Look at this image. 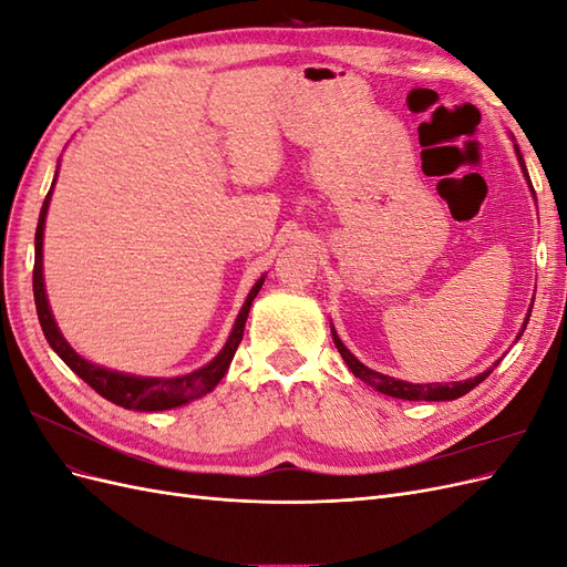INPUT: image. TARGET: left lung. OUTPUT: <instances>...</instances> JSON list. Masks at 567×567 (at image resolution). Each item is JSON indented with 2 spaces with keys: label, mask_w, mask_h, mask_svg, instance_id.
<instances>
[{
  "label": "left lung",
  "mask_w": 567,
  "mask_h": 567,
  "mask_svg": "<svg viewBox=\"0 0 567 567\" xmlns=\"http://www.w3.org/2000/svg\"><path fill=\"white\" fill-rule=\"evenodd\" d=\"M516 153H518V161H520V167H523V173H525V177H527V169H525V161H523V156H520V148L516 146ZM527 182H529V177H527ZM529 188H532V184H529ZM529 312H532V307H529ZM527 321L529 319H525V323H523V331H525V326H527ZM523 331L518 333V338L523 336ZM331 333H333V342H336V348H338V352H340V357L346 359V364L350 367V371L357 375V379H362L364 383H369V385H373L375 390L379 392H383V394H390V398H400V400H411V402H419V400H425V402H444V400H456V398H461V394H466L468 390H473L477 383H483L487 375L494 371V367L499 364L496 362L492 369H487V371H483V373H477L475 379H468V381H461V383H406V381H394V379H390V375H383V373H379V371H371L369 367H364L362 362H359V359L342 346L340 342V338L336 336V331L331 329ZM516 338V340H518Z\"/></svg>",
  "instance_id": "left-lung-1"
}]
</instances>
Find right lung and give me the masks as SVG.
<instances>
[{"label":"right lung","instance_id":"add662e5","mask_svg":"<svg viewBox=\"0 0 567 567\" xmlns=\"http://www.w3.org/2000/svg\"><path fill=\"white\" fill-rule=\"evenodd\" d=\"M51 200V192L44 198L40 221H38V231H35V267H32V293H35V307H38V317L40 326L44 331V338L54 352L63 359V362L71 367L80 379L87 383L92 390H96L101 398H106L109 402L125 406V409H136V411H163V409H173L182 406L186 402H192L196 398H203L205 392H210L221 379L231 364V359L236 354L238 342L244 340V329H246V319L250 312V305L257 296V290L262 288L260 279L252 290L248 293L241 312H238V319L234 323V331L227 340V346L221 348V352L213 359L210 364H205L203 369L177 375V379H140V375H127V373H117L101 369L96 364H90L87 359H82L71 346H68L61 331L56 329V321L51 317L47 293H44V279H42V234H44V217L47 208Z\"/></svg>","mask_w":567,"mask_h":567}]
</instances>
